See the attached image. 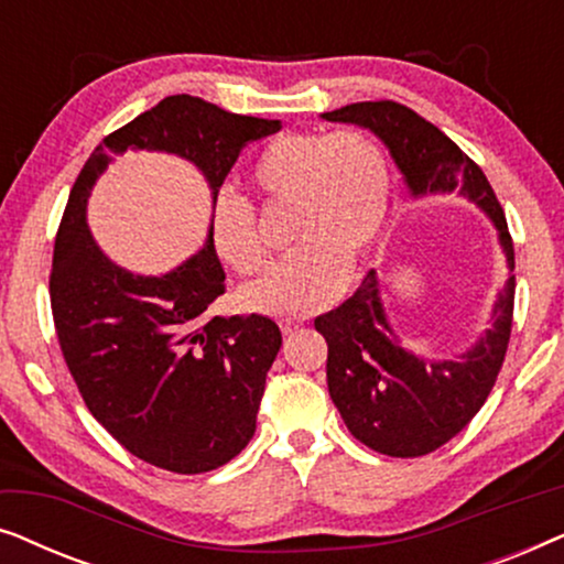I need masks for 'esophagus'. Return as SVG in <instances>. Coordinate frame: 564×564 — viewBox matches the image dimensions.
Masks as SVG:
<instances>
[{
    "label": "esophagus",
    "instance_id": "1",
    "mask_svg": "<svg viewBox=\"0 0 564 564\" xmlns=\"http://www.w3.org/2000/svg\"><path fill=\"white\" fill-rule=\"evenodd\" d=\"M297 328H300V323H295V321H284V323H282V334H284V336H292Z\"/></svg>",
    "mask_w": 564,
    "mask_h": 564
}]
</instances>
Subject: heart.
<instances>
[{
    "label": "heart",
    "mask_w": 564,
    "mask_h": 564,
    "mask_svg": "<svg viewBox=\"0 0 564 564\" xmlns=\"http://www.w3.org/2000/svg\"><path fill=\"white\" fill-rule=\"evenodd\" d=\"M251 182L269 210H290V241L297 249L272 274L241 292L253 313L295 318L334 303L346 272L380 236L390 207V164L382 145L361 130L284 133L253 161ZM213 249L236 274L267 267L257 213L226 195L213 207Z\"/></svg>",
    "instance_id": "1"
}]
</instances>
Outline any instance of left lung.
I'll use <instances>...</instances> for the list:
<instances>
[{
    "instance_id": "obj_1",
    "label": "left lung",
    "mask_w": 564,
    "mask_h": 564,
    "mask_svg": "<svg viewBox=\"0 0 564 564\" xmlns=\"http://www.w3.org/2000/svg\"><path fill=\"white\" fill-rule=\"evenodd\" d=\"M328 122L367 128L388 145L413 197L462 195L498 230L513 272V241L496 192L482 169L411 107L380 99L323 112ZM516 276L508 274L490 313V328L457 359H426L405 349L384 313L372 269L354 295L315 318L328 344V392L346 429L388 457H423L459 434L488 400L503 367L513 323Z\"/></svg>"
}]
</instances>
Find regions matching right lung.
<instances>
[{
  "label": "right lung",
  "instance_id": "obj_1",
  "mask_svg": "<svg viewBox=\"0 0 564 564\" xmlns=\"http://www.w3.org/2000/svg\"><path fill=\"white\" fill-rule=\"evenodd\" d=\"M280 128L199 97L161 99L97 145L61 218L51 311L68 372L89 413L130 454L169 473H210L251 442L282 334L257 313L207 318L226 292L210 230L172 272L133 274L91 238L87 199L115 156L164 151L203 172L215 207L238 153Z\"/></svg>",
  "mask_w": 564,
  "mask_h": 564
}]
</instances>
